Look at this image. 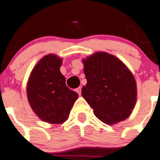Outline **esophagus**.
Wrapping results in <instances>:
<instances>
[{
	"mask_svg": "<svg viewBox=\"0 0 160 160\" xmlns=\"http://www.w3.org/2000/svg\"><path fill=\"white\" fill-rule=\"evenodd\" d=\"M76 92H77L79 95H81V87L77 88L76 89Z\"/></svg>",
	"mask_w": 160,
	"mask_h": 160,
	"instance_id": "1",
	"label": "esophagus"
}]
</instances>
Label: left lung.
Returning a JSON list of instances; mask_svg holds the SVG:
<instances>
[{"label":"left lung","instance_id":"1","mask_svg":"<svg viewBox=\"0 0 160 160\" xmlns=\"http://www.w3.org/2000/svg\"><path fill=\"white\" fill-rule=\"evenodd\" d=\"M87 84L82 96L95 116L107 124L124 120L136 102V83L121 60L99 52L83 60Z\"/></svg>","mask_w":160,"mask_h":160}]
</instances>
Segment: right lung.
<instances>
[{"label": "right lung", "instance_id": "1", "mask_svg": "<svg viewBox=\"0 0 160 160\" xmlns=\"http://www.w3.org/2000/svg\"><path fill=\"white\" fill-rule=\"evenodd\" d=\"M62 60L49 54L32 71L27 85L29 104L39 118L51 123H62L69 116L78 94L66 86L60 72Z\"/></svg>", "mask_w": 160, "mask_h": 160}]
</instances>
